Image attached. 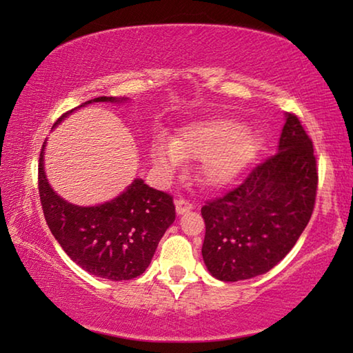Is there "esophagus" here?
Listing matches in <instances>:
<instances>
[{
	"label": "esophagus",
	"mask_w": 353,
	"mask_h": 353,
	"mask_svg": "<svg viewBox=\"0 0 353 353\" xmlns=\"http://www.w3.org/2000/svg\"><path fill=\"white\" fill-rule=\"evenodd\" d=\"M190 210H193V204H191V202L185 201V199H177L176 201V212H177V214H183V213H187Z\"/></svg>",
	"instance_id": "1"
}]
</instances>
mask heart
<instances>
[{
  "instance_id": "obj_1",
  "label": "heart",
  "mask_w": 353,
  "mask_h": 353,
  "mask_svg": "<svg viewBox=\"0 0 353 353\" xmlns=\"http://www.w3.org/2000/svg\"><path fill=\"white\" fill-rule=\"evenodd\" d=\"M260 148V137L240 121L212 118L185 126L171 143H155L151 159L163 174H172L183 162L201 160L199 181L212 190H223L238 181Z\"/></svg>"
}]
</instances>
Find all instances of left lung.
I'll return each mask as SVG.
<instances>
[{
	"mask_svg": "<svg viewBox=\"0 0 353 353\" xmlns=\"http://www.w3.org/2000/svg\"><path fill=\"white\" fill-rule=\"evenodd\" d=\"M316 188L313 143L299 118L286 113L279 152L254 168L240 187L201 208L208 272L223 282H238L272 270L305 230Z\"/></svg>",
	"mask_w": 353,
	"mask_h": 353,
	"instance_id": "8db88e82",
	"label": "left lung"
}]
</instances>
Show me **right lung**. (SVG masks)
<instances>
[{
  "label": "right lung",
  "mask_w": 353,
  "mask_h": 353,
  "mask_svg": "<svg viewBox=\"0 0 353 353\" xmlns=\"http://www.w3.org/2000/svg\"><path fill=\"white\" fill-rule=\"evenodd\" d=\"M128 98L99 97L92 103H124ZM54 123L56 128L74 110ZM45 146L39 159V193L46 224L57 243L83 271L113 282L141 276L151 263L159 241L176 219L172 198L135 179L117 198L82 207L61 198L45 174Z\"/></svg>",
  "instance_id": "obj_1"
}]
</instances>
